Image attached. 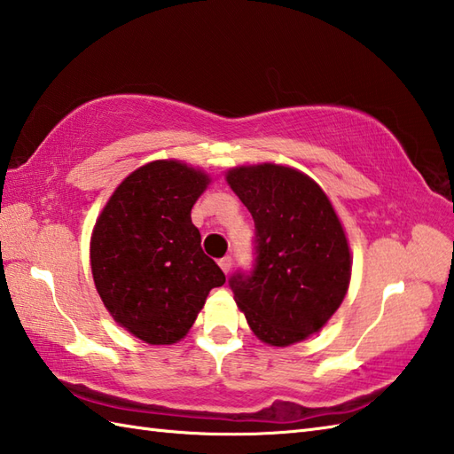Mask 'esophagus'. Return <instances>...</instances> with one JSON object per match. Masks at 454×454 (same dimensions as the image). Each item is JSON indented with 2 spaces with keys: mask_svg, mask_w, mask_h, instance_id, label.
Listing matches in <instances>:
<instances>
[{
  "mask_svg": "<svg viewBox=\"0 0 454 454\" xmlns=\"http://www.w3.org/2000/svg\"><path fill=\"white\" fill-rule=\"evenodd\" d=\"M218 265H220V269L222 271H224L226 275L230 273V269H232V257L230 255H226V257H222V259H218Z\"/></svg>",
  "mask_w": 454,
  "mask_h": 454,
  "instance_id": "obj_1",
  "label": "esophagus"
}]
</instances>
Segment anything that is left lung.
Returning <instances> with one entry per match:
<instances>
[{"mask_svg":"<svg viewBox=\"0 0 454 454\" xmlns=\"http://www.w3.org/2000/svg\"><path fill=\"white\" fill-rule=\"evenodd\" d=\"M255 222L254 267L228 278L259 340L285 347L306 340L343 302L351 254L325 192L304 173L263 163L228 171Z\"/></svg>","mask_w":454,"mask_h":454,"instance_id":"8db88e82","label":"left lung"}]
</instances>
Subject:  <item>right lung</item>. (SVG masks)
Listing matches in <instances>:
<instances>
[{
	"instance_id": "add662e5",
	"label": "right lung",
	"mask_w": 454,
	"mask_h": 454,
	"mask_svg": "<svg viewBox=\"0 0 454 454\" xmlns=\"http://www.w3.org/2000/svg\"><path fill=\"white\" fill-rule=\"evenodd\" d=\"M208 176L179 161H152L113 192L91 236L93 281L114 322L138 340L185 335L210 288L226 277L200 247L191 208Z\"/></svg>"
}]
</instances>
